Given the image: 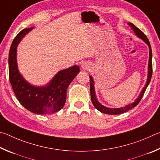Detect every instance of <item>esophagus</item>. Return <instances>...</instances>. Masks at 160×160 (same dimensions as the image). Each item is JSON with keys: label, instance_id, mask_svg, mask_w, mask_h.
Wrapping results in <instances>:
<instances>
[{"label": "esophagus", "instance_id": "esophagus-1", "mask_svg": "<svg viewBox=\"0 0 160 160\" xmlns=\"http://www.w3.org/2000/svg\"><path fill=\"white\" fill-rule=\"evenodd\" d=\"M82 67L83 69H85V70H87V69H89V67L86 64H83L82 65Z\"/></svg>", "mask_w": 160, "mask_h": 160}]
</instances>
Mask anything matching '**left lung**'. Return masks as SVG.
Masks as SVG:
<instances>
[{
    "instance_id": "left-lung-1",
    "label": "left lung",
    "mask_w": 160,
    "mask_h": 160,
    "mask_svg": "<svg viewBox=\"0 0 160 160\" xmlns=\"http://www.w3.org/2000/svg\"><path fill=\"white\" fill-rule=\"evenodd\" d=\"M128 24L130 25L132 28L133 30L134 31V32L136 33V34L140 38H141L143 40L145 43H146L148 46H149V50H150V57H149V64H148V79H147V83L145 84V86L142 89L141 94L138 97V98H137L135 102H133L132 104L128 105L126 106V107L124 108H116V109H112V108H106L105 106L102 105L101 104H100L96 99V93H95V89H94V82L93 78H92L91 77H90V89H91V101L93 102V105H94V107L96 108L98 110H99L100 112H101L102 113L105 114H119L122 113L126 112L128 110H130L132 109L133 108L135 107L138 104L139 102L141 101V100L142 99V96L145 93V91L146 90V88L148 87V84L150 83V82L151 80V77H152V49H151V46H150V43L149 42V40L147 38V36H145V33L142 32L141 29H139L138 27H136L135 25L132 23H128Z\"/></svg>"
}]
</instances>
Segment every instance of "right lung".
<instances>
[{
	"label": "right lung",
	"mask_w": 160,
	"mask_h": 160,
	"mask_svg": "<svg viewBox=\"0 0 160 160\" xmlns=\"http://www.w3.org/2000/svg\"><path fill=\"white\" fill-rule=\"evenodd\" d=\"M32 29L33 27H30L22 29L14 38L8 58L9 80L17 98L27 110L38 114L53 113L63 108L66 101L67 89L79 72V67L75 65L60 71L49 84L44 87H35L29 84L18 72L16 51L21 38Z\"/></svg>",
	"instance_id": "right-lung-1"
}]
</instances>
